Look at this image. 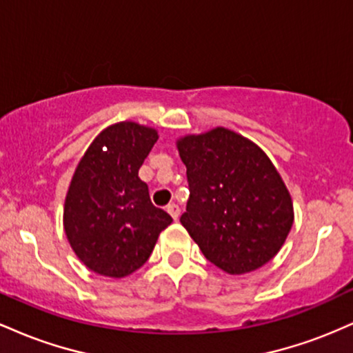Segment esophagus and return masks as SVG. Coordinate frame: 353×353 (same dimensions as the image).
I'll return each instance as SVG.
<instances>
[{"label": "esophagus", "instance_id": "obj_1", "mask_svg": "<svg viewBox=\"0 0 353 353\" xmlns=\"http://www.w3.org/2000/svg\"><path fill=\"white\" fill-rule=\"evenodd\" d=\"M165 210H168V212L171 214V217L174 219V221H177V219H179V216H181V209H179V205L174 204V202H171V204H169L168 208H165Z\"/></svg>", "mask_w": 353, "mask_h": 353}]
</instances>
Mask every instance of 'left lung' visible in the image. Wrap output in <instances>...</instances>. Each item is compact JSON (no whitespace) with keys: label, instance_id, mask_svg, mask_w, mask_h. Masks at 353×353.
<instances>
[{"label":"left lung","instance_id":"obj_1","mask_svg":"<svg viewBox=\"0 0 353 353\" xmlns=\"http://www.w3.org/2000/svg\"><path fill=\"white\" fill-rule=\"evenodd\" d=\"M176 145L190 192L181 224L205 259L230 275L265 265L294 224L292 197L272 161L221 125Z\"/></svg>","mask_w":353,"mask_h":353}]
</instances>
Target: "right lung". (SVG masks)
<instances>
[{
    "label": "right lung",
    "mask_w": 353,
    "mask_h": 353,
    "mask_svg": "<svg viewBox=\"0 0 353 353\" xmlns=\"http://www.w3.org/2000/svg\"><path fill=\"white\" fill-rule=\"evenodd\" d=\"M149 125L123 121L96 136L76 168L63 225L71 249L92 272L123 279L151 255L172 217L149 199L139 168L157 141Z\"/></svg>",
    "instance_id": "obj_1"
}]
</instances>
